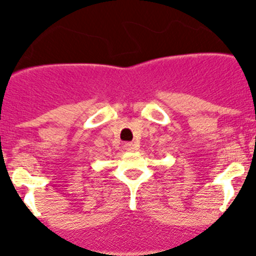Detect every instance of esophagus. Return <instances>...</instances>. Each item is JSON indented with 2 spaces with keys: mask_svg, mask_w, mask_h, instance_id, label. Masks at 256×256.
Wrapping results in <instances>:
<instances>
[{
  "mask_svg": "<svg viewBox=\"0 0 256 256\" xmlns=\"http://www.w3.org/2000/svg\"><path fill=\"white\" fill-rule=\"evenodd\" d=\"M125 148H126V150H136L138 149V144H136V142H126L125 144Z\"/></svg>",
  "mask_w": 256,
  "mask_h": 256,
  "instance_id": "34e87169",
  "label": "esophagus"
}]
</instances>
